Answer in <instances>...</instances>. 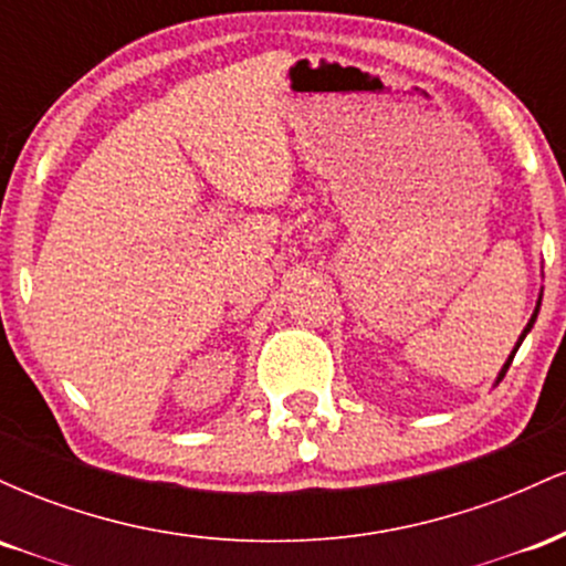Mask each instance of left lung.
<instances>
[{
  "label": "left lung",
  "mask_w": 566,
  "mask_h": 566,
  "mask_svg": "<svg viewBox=\"0 0 566 566\" xmlns=\"http://www.w3.org/2000/svg\"><path fill=\"white\" fill-rule=\"evenodd\" d=\"M537 311H541V301H537V308H535V314H532V319L527 322V327H524V333H522V337H518L516 348H513V354L509 356V361H505V365H503V369H500V378H497V380H503V375H505V373H509V367H511L513 356H516V350H518V346H522V340H524V337H527V333H530V329H532V324H535V319H537Z\"/></svg>",
  "instance_id": "left-lung-1"
}]
</instances>
